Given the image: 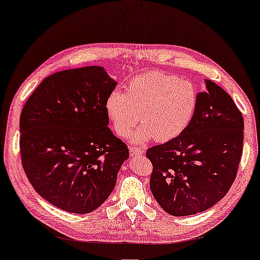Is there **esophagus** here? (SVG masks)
Masks as SVG:
<instances>
[{
  "instance_id": "1",
  "label": "esophagus",
  "mask_w": 260,
  "mask_h": 260,
  "mask_svg": "<svg viewBox=\"0 0 260 260\" xmlns=\"http://www.w3.org/2000/svg\"><path fill=\"white\" fill-rule=\"evenodd\" d=\"M130 152L133 153V154H136V155H140V154H143V153H144V151L142 150V148L137 147V146H131L130 147Z\"/></svg>"
}]
</instances>
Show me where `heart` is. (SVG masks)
<instances>
[{
	"label": "heart",
	"mask_w": 260,
	"mask_h": 260,
	"mask_svg": "<svg viewBox=\"0 0 260 260\" xmlns=\"http://www.w3.org/2000/svg\"><path fill=\"white\" fill-rule=\"evenodd\" d=\"M198 106V90L177 76L151 71L134 78L125 93L113 91L106 100V112L114 130L126 137L139 120L136 143L151 138L166 143L180 136L189 126Z\"/></svg>",
	"instance_id": "1"
}]
</instances>
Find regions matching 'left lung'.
<instances>
[{"instance_id":"1","label":"left lung","mask_w":260,"mask_h":260,"mask_svg":"<svg viewBox=\"0 0 260 260\" xmlns=\"http://www.w3.org/2000/svg\"><path fill=\"white\" fill-rule=\"evenodd\" d=\"M189 126L169 142L148 148L150 186L155 201L174 216L201 213L231 189L243 151V116L231 95L205 80Z\"/></svg>"}]
</instances>
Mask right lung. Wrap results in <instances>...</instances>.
Returning <instances> with one entry per match:
<instances>
[{"label":"right lung","instance_id":"right-lung-1","mask_svg":"<svg viewBox=\"0 0 260 260\" xmlns=\"http://www.w3.org/2000/svg\"><path fill=\"white\" fill-rule=\"evenodd\" d=\"M117 83L101 67L56 72L40 83L20 114V156L34 190L70 213L107 199L129 150L107 126L106 100Z\"/></svg>","mask_w":260,"mask_h":260}]
</instances>
